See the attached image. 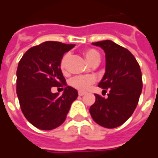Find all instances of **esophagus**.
<instances>
[{"label":"esophagus","mask_w":158,"mask_h":158,"mask_svg":"<svg viewBox=\"0 0 158 158\" xmlns=\"http://www.w3.org/2000/svg\"><path fill=\"white\" fill-rule=\"evenodd\" d=\"M85 93H84V92H80V91H79V96H85Z\"/></svg>","instance_id":"obj_1"}]
</instances>
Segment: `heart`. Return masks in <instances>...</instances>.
<instances>
[{"mask_svg":"<svg viewBox=\"0 0 158 158\" xmlns=\"http://www.w3.org/2000/svg\"><path fill=\"white\" fill-rule=\"evenodd\" d=\"M85 56L86 60L93 65L98 63L101 61V56L99 52L96 51L95 49H88L85 52ZM70 56L69 54H65L61 60L60 63V69L62 73H66L67 71V64L69 62ZM96 81V78L93 75H83L75 76L70 80V85L73 88L79 89L80 91H87L90 88L91 85H93Z\"/></svg>","mask_w":158,"mask_h":158,"instance_id":"heart-1","label":"heart"}]
</instances>
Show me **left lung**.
I'll list each match as a JSON object with an SVG mask.
<instances>
[{"instance_id": "left-lung-1", "label": "left lung", "mask_w": 158, "mask_h": 158, "mask_svg": "<svg viewBox=\"0 0 158 158\" xmlns=\"http://www.w3.org/2000/svg\"><path fill=\"white\" fill-rule=\"evenodd\" d=\"M92 45L105 52V73L98 86L110 91L107 98L95 94L96 102L89 107V113L99 125L113 129L126 122L137 106L142 90L141 71L132 53L112 40Z\"/></svg>"}]
</instances>
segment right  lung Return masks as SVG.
<instances>
[{
  "instance_id": "1",
  "label": "right lung",
  "mask_w": 158,
  "mask_h": 158,
  "mask_svg": "<svg viewBox=\"0 0 158 158\" xmlns=\"http://www.w3.org/2000/svg\"><path fill=\"white\" fill-rule=\"evenodd\" d=\"M75 45L45 41L29 49L17 69V95L23 115L42 130L56 129L65 121L70 106L78 97L77 89L67 86L60 69L64 53ZM52 87L64 93H52Z\"/></svg>"
}]
</instances>
